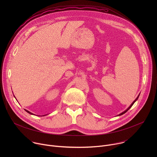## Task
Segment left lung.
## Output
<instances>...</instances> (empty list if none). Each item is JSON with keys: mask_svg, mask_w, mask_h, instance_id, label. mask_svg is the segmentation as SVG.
Segmentation results:
<instances>
[{"mask_svg": "<svg viewBox=\"0 0 157 157\" xmlns=\"http://www.w3.org/2000/svg\"><path fill=\"white\" fill-rule=\"evenodd\" d=\"M139 96H138V97H137V98H136V100H135V101H133V102H132V104H131V105H130V106H129V107H128V109H127V110H125V111H124V112H123V113H121V114H119V116H121V115H122V114H125V113H126V112H127V111H128V109H130V107H132V105H133V104H134V102H136V101H137V99H138V98H139Z\"/></svg>", "mask_w": 157, "mask_h": 157, "instance_id": "obj_1", "label": "left lung"}]
</instances>
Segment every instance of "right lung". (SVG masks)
<instances>
[{"instance_id": "add662e5", "label": "right lung", "mask_w": 157, "mask_h": 157, "mask_svg": "<svg viewBox=\"0 0 157 157\" xmlns=\"http://www.w3.org/2000/svg\"><path fill=\"white\" fill-rule=\"evenodd\" d=\"M25 111H26V112H27V113H29L30 114H32V115H33V114H32V113H30V112H29V110H25ZM44 116H45V115H44Z\"/></svg>"}]
</instances>
